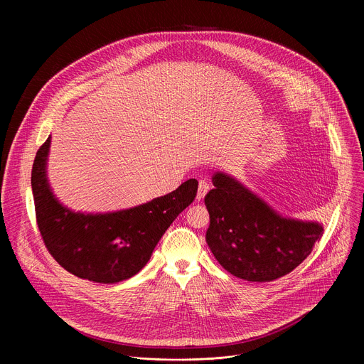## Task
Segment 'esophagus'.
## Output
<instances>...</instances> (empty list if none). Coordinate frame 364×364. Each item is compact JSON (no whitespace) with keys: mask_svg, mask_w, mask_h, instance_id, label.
Instances as JSON below:
<instances>
[{"mask_svg":"<svg viewBox=\"0 0 364 364\" xmlns=\"http://www.w3.org/2000/svg\"><path fill=\"white\" fill-rule=\"evenodd\" d=\"M209 183L204 181V180H200L198 181V191H197V200H203L204 196L207 194V191H209Z\"/></svg>","mask_w":364,"mask_h":364,"instance_id":"34e87169","label":"esophagus"}]
</instances>
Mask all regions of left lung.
Wrapping results in <instances>:
<instances>
[{"label":"left lung","mask_w":364,"mask_h":364,"mask_svg":"<svg viewBox=\"0 0 364 364\" xmlns=\"http://www.w3.org/2000/svg\"><path fill=\"white\" fill-rule=\"evenodd\" d=\"M204 204L210 215L205 242L233 277L269 282L294 271L323 236L317 222L282 218L236 178L216 173Z\"/></svg>","instance_id":"1"}]
</instances>
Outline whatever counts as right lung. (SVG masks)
<instances>
[{
	"instance_id": "1",
	"label": "right lung",
	"mask_w": 364,
	"mask_h": 364,
	"mask_svg": "<svg viewBox=\"0 0 364 364\" xmlns=\"http://www.w3.org/2000/svg\"><path fill=\"white\" fill-rule=\"evenodd\" d=\"M48 148L50 136L38 148L31 170L37 226L58 264L83 279L117 284L138 274L161 236L197 194L198 183L190 178L177 190L132 209L75 213L50 190L46 176Z\"/></svg>"
}]
</instances>
